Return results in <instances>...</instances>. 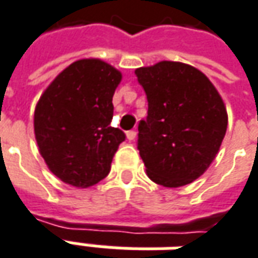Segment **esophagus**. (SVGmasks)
I'll list each match as a JSON object with an SVG mask.
<instances>
[{
    "label": "esophagus",
    "mask_w": 258,
    "mask_h": 258,
    "mask_svg": "<svg viewBox=\"0 0 258 258\" xmlns=\"http://www.w3.org/2000/svg\"><path fill=\"white\" fill-rule=\"evenodd\" d=\"M125 135H127V140L128 141H134L135 137H137V133L131 130V131H127V133H125Z\"/></svg>",
    "instance_id": "34e87169"
}]
</instances>
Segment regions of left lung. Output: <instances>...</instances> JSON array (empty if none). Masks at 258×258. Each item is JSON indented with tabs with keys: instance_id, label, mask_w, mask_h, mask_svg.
Listing matches in <instances>:
<instances>
[{
	"instance_id": "left-lung-1",
	"label": "left lung",
	"mask_w": 258,
	"mask_h": 258,
	"mask_svg": "<svg viewBox=\"0 0 258 258\" xmlns=\"http://www.w3.org/2000/svg\"><path fill=\"white\" fill-rule=\"evenodd\" d=\"M148 98L138 149L148 177L166 188L198 179L220 151L228 125L225 103L199 69L162 60L135 69Z\"/></svg>"
}]
</instances>
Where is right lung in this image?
I'll use <instances>...</instances> for the list:
<instances>
[{"label":"right lung","mask_w":258,"mask_h":258,"mask_svg":"<svg viewBox=\"0 0 258 258\" xmlns=\"http://www.w3.org/2000/svg\"><path fill=\"white\" fill-rule=\"evenodd\" d=\"M121 72L101 59L76 60L53 79L34 110V135L48 168L64 184L88 188L110 171L125 140L110 125Z\"/></svg>","instance_id":"right-lung-1"}]
</instances>
